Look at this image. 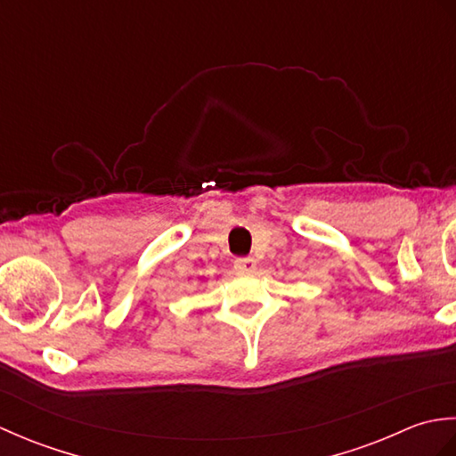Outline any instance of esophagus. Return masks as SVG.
<instances>
[{"mask_svg": "<svg viewBox=\"0 0 456 456\" xmlns=\"http://www.w3.org/2000/svg\"><path fill=\"white\" fill-rule=\"evenodd\" d=\"M255 268H256V260L255 258L245 256V258H237L235 260V270H237V273H240V274L255 273Z\"/></svg>", "mask_w": 456, "mask_h": 456, "instance_id": "esophagus-1", "label": "esophagus"}]
</instances>
